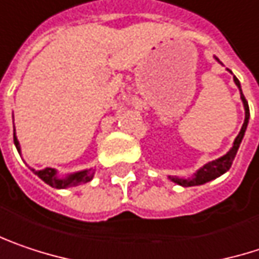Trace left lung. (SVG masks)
Masks as SVG:
<instances>
[{
  "instance_id": "obj_1",
  "label": "left lung",
  "mask_w": 259,
  "mask_h": 259,
  "mask_svg": "<svg viewBox=\"0 0 259 259\" xmlns=\"http://www.w3.org/2000/svg\"><path fill=\"white\" fill-rule=\"evenodd\" d=\"M218 62H220V60H218ZM233 78H234L236 85H237L239 90H240V99H242L243 106H245V123H243L242 129L239 132L237 138L234 139V144H233L231 150L225 154V155H223V157H220V158H217V160H213V161L206 163V164H204L203 167H200L199 170H197L191 178L169 177V179L174 181L178 185H182V187L201 185V184H206V182H209V181H212V179H215V178L221 177L223 174H225V172L231 167L233 160H234V157H236V154H237V150H239V147H240V142H242V139H243V136H245L247 123H249V105H247V101L245 99L243 93H242V89H240V82H239V80H237L236 77H233Z\"/></svg>"
}]
</instances>
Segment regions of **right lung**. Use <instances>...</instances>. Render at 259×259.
Wrapping results in <instances>:
<instances>
[{
    "label": "right lung",
    "mask_w": 259,
    "mask_h": 259,
    "mask_svg": "<svg viewBox=\"0 0 259 259\" xmlns=\"http://www.w3.org/2000/svg\"><path fill=\"white\" fill-rule=\"evenodd\" d=\"M13 139H14V145L17 148V151L20 153V144L16 138V130L13 132ZM32 172L35 174L36 177L41 178L46 184H49L50 187L53 188H68V187H77V185H81L85 184L89 181H92L95 177V169H84L80 172H75V174H71V175H66V177L59 178L58 177V172L56 169H52V167H46L42 170H35L32 169Z\"/></svg>",
    "instance_id": "1"
}]
</instances>
